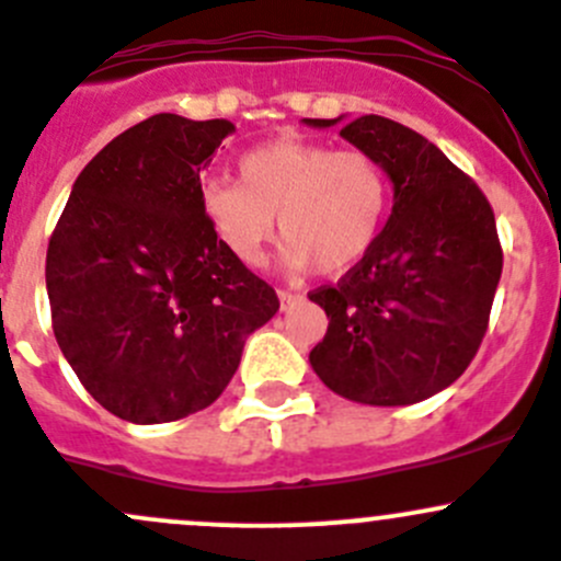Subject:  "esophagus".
I'll return each instance as SVG.
<instances>
[{"label":"esophagus","mask_w":561,"mask_h":561,"mask_svg":"<svg viewBox=\"0 0 561 561\" xmlns=\"http://www.w3.org/2000/svg\"><path fill=\"white\" fill-rule=\"evenodd\" d=\"M278 299H280V310H288V308H291V305L299 302V294L278 291Z\"/></svg>","instance_id":"1"}]
</instances>
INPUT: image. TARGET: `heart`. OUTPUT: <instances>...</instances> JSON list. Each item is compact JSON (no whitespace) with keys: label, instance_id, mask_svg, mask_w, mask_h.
Masks as SVG:
<instances>
[{"label":"heart","instance_id":"b5f03b06","mask_svg":"<svg viewBox=\"0 0 561 561\" xmlns=\"http://www.w3.org/2000/svg\"><path fill=\"white\" fill-rule=\"evenodd\" d=\"M237 171L240 182H204L202 215L226 253L248 267L262 264L275 218L288 273L343 275L379 240L392 187L374 154L280 136L248 149Z\"/></svg>","mask_w":561,"mask_h":561}]
</instances>
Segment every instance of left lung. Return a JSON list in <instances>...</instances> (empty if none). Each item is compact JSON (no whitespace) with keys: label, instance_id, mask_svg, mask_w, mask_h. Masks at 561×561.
Wrapping results in <instances>:
<instances>
[{"label":"left lung","instance_id":"obj_1","mask_svg":"<svg viewBox=\"0 0 561 561\" xmlns=\"http://www.w3.org/2000/svg\"><path fill=\"white\" fill-rule=\"evenodd\" d=\"M341 136L385 165L392 213L357 267L308 294L330 319L310 368L348 401L409 407L450 387L480 348L502 278L496 220L480 187L412 127L368 114Z\"/></svg>","mask_w":561,"mask_h":561}]
</instances>
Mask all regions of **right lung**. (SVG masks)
<instances>
[{"label":"right lung","instance_id":"right-lung-1","mask_svg":"<svg viewBox=\"0 0 561 561\" xmlns=\"http://www.w3.org/2000/svg\"><path fill=\"white\" fill-rule=\"evenodd\" d=\"M229 119L154 114L105 144L73 182L46 256L54 335L84 390L136 425L220 398L273 286L231 259L202 215V171Z\"/></svg>","mask_w":561,"mask_h":561}]
</instances>
